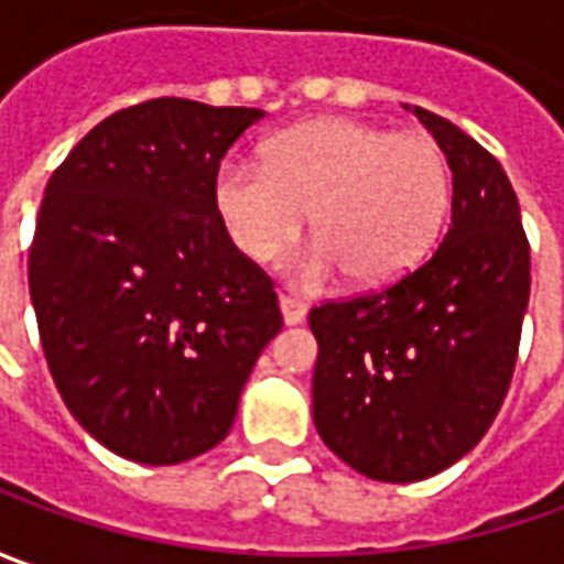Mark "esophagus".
<instances>
[{"label":"esophagus","instance_id":"34e87169","mask_svg":"<svg viewBox=\"0 0 564 564\" xmlns=\"http://www.w3.org/2000/svg\"><path fill=\"white\" fill-rule=\"evenodd\" d=\"M279 311H282L285 326H297V323H304V316H307V307H304L297 297H289V294H279Z\"/></svg>","mask_w":564,"mask_h":564}]
</instances>
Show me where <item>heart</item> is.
Instances as JSON below:
<instances>
[{
	"instance_id": "1",
	"label": "heart",
	"mask_w": 564,
	"mask_h": 564,
	"mask_svg": "<svg viewBox=\"0 0 564 564\" xmlns=\"http://www.w3.org/2000/svg\"><path fill=\"white\" fill-rule=\"evenodd\" d=\"M213 204L231 245L253 263L279 257L311 213L316 241L292 263L301 279L345 270L358 285H386L436 248L452 172L430 134L316 119L275 134L263 165H219Z\"/></svg>"
}]
</instances>
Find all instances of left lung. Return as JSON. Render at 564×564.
<instances>
[{
  "mask_svg": "<svg viewBox=\"0 0 564 564\" xmlns=\"http://www.w3.org/2000/svg\"><path fill=\"white\" fill-rule=\"evenodd\" d=\"M411 112L452 169L443 245L389 289L311 311L316 433L382 484L426 480L484 440L531 297V248L499 160L443 116Z\"/></svg>",
  "mask_w": 564,
  "mask_h": 564,
  "instance_id": "1",
  "label": "left lung"
}]
</instances>
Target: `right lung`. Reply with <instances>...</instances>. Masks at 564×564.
Masks as SVG:
<instances>
[{"mask_svg": "<svg viewBox=\"0 0 564 564\" xmlns=\"http://www.w3.org/2000/svg\"><path fill=\"white\" fill-rule=\"evenodd\" d=\"M263 116L147 99L99 121L46 185L28 260L43 355L75 421L128 462L223 443L282 329L270 275L213 204L228 147Z\"/></svg>", "mask_w": 564, "mask_h": 564, "instance_id": "right-lung-1", "label": "right lung"}]
</instances>
